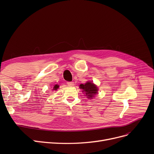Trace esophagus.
I'll return each mask as SVG.
<instances>
[{
  "mask_svg": "<svg viewBox=\"0 0 154 154\" xmlns=\"http://www.w3.org/2000/svg\"><path fill=\"white\" fill-rule=\"evenodd\" d=\"M67 83V85L69 86H72V85H74V82H68Z\"/></svg>",
  "mask_w": 154,
  "mask_h": 154,
  "instance_id": "1",
  "label": "esophagus"
}]
</instances>
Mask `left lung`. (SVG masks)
Wrapping results in <instances>:
<instances>
[{
	"instance_id": "obj_1",
	"label": "left lung",
	"mask_w": 154,
	"mask_h": 154,
	"mask_svg": "<svg viewBox=\"0 0 154 154\" xmlns=\"http://www.w3.org/2000/svg\"><path fill=\"white\" fill-rule=\"evenodd\" d=\"M80 88L82 89V92L85 93V96L88 99H92V97L98 93V88L97 86L91 82H87L85 84H80Z\"/></svg>"
}]
</instances>
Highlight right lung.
<instances>
[{"mask_svg":"<svg viewBox=\"0 0 154 154\" xmlns=\"http://www.w3.org/2000/svg\"><path fill=\"white\" fill-rule=\"evenodd\" d=\"M59 88V85H55L54 87H53V91H56V90H57L58 88Z\"/></svg>","mask_w":154,"mask_h":154,"instance_id":"1","label":"right lung"}]
</instances>
